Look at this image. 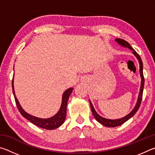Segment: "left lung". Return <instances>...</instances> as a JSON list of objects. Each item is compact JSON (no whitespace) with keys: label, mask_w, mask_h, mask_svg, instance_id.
I'll list each match as a JSON object with an SVG mask.
<instances>
[{"label":"left lung","mask_w":155,"mask_h":155,"mask_svg":"<svg viewBox=\"0 0 155 155\" xmlns=\"http://www.w3.org/2000/svg\"><path fill=\"white\" fill-rule=\"evenodd\" d=\"M115 41H116L119 45L122 46L123 47H125V48H128L130 50H131V51H133V54H134V55L136 57V58L139 61V64H140V74L141 81L140 93H139L138 98L135 107L133 108L132 111L129 113V114L126 115V116L122 117V118L111 120V119L104 118V117L101 116V115H100L96 111V110L94 109L93 104L90 101V100H89V101H90V107H91V112H92L93 115L94 116V117H95V119L99 123H101V124H103V126H104V127H118V126H120L121 124H124L125 122H127V120H129L130 117H132L133 115L136 114V112L137 111V110L139 109V108H140L141 100H142L143 90V86H144V78H143V63H142V61H141L140 56L139 55V54L137 53V52H136L135 50L131 47V46L127 42V41L122 40V39L117 38L115 39Z\"/></svg>","instance_id":"1"}]
</instances>
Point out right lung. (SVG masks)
Masks as SVG:
<instances>
[{
  "label": "right lung",
  "instance_id": "add662e5",
  "mask_svg": "<svg viewBox=\"0 0 155 155\" xmlns=\"http://www.w3.org/2000/svg\"><path fill=\"white\" fill-rule=\"evenodd\" d=\"M12 89L13 93H14V96L15 98V103H16L18 110H19L21 115H22L24 117H25L26 119H27L28 121L32 122L33 124L38 126L39 127L45 128V129L47 130L54 129V128H58L60 126H61L64 124L65 117H66V110L68 98H69L70 94L72 92V90H74L72 87L68 88V90L64 91V93L63 94L62 96L61 104V107H60L59 111L57 112L55 115H53L52 117H49V118H40V117L33 116V115L28 114V113L26 112L25 110L22 109V107H21L20 104L19 103V101H18V100L16 98V96H15V94L14 78H13L12 80Z\"/></svg>",
  "mask_w": 155,
  "mask_h": 155
}]
</instances>
